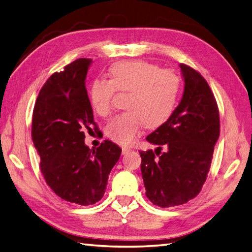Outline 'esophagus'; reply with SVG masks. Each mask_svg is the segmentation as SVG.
Wrapping results in <instances>:
<instances>
[{"label": "esophagus", "instance_id": "1", "mask_svg": "<svg viewBox=\"0 0 252 252\" xmlns=\"http://www.w3.org/2000/svg\"><path fill=\"white\" fill-rule=\"evenodd\" d=\"M131 150H130V149L129 148H123L122 149V152H123V155H126V153H128V152H130Z\"/></svg>", "mask_w": 252, "mask_h": 252}]
</instances>
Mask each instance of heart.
<instances>
[{
    "mask_svg": "<svg viewBox=\"0 0 252 252\" xmlns=\"http://www.w3.org/2000/svg\"><path fill=\"white\" fill-rule=\"evenodd\" d=\"M109 75L110 81H92L89 100L97 115L107 116L112 112L115 90L129 92L126 101L128 111L106 125L105 133L112 141L131 145L146 126L157 128L172 116L181 89V79L173 70L133 60L112 65Z\"/></svg>",
    "mask_w": 252,
    "mask_h": 252,
    "instance_id": "heart-1",
    "label": "heart"
}]
</instances>
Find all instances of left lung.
Wrapping results in <instances>:
<instances>
[{
    "mask_svg": "<svg viewBox=\"0 0 252 252\" xmlns=\"http://www.w3.org/2000/svg\"><path fill=\"white\" fill-rule=\"evenodd\" d=\"M179 67L185 83L182 100L146 138L158 147L139 152L146 196L160 208L184 204L200 192L220 137L219 107L208 83L190 66Z\"/></svg>",
    "mask_w": 252,
    "mask_h": 252,
    "instance_id": "left-lung-1",
    "label": "left lung"
}]
</instances>
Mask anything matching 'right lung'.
I'll return each instance as SVG.
<instances>
[{
    "label": "right lung",
    "mask_w": 252,
    "mask_h": 252,
    "mask_svg": "<svg viewBox=\"0 0 252 252\" xmlns=\"http://www.w3.org/2000/svg\"><path fill=\"white\" fill-rule=\"evenodd\" d=\"M90 59H78L54 73L40 90L32 136L50 188L65 201L90 205L104 196L122 149L110 140L90 149L85 131L97 127L86 89Z\"/></svg>",
    "instance_id": "1"
}]
</instances>
